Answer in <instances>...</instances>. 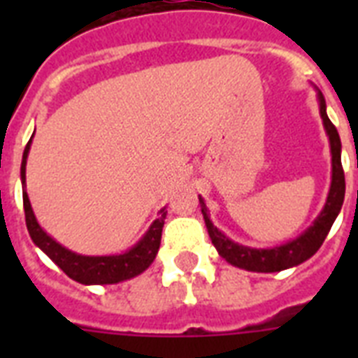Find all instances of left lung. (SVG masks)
I'll use <instances>...</instances> for the list:
<instances>
[{"label": "left lung", "mask_w": 358, "mask_h": 358, "mask_svg": "<svg viewBox=\"0 0 358 358\" xmlns=\"http://www.w3.org/2000/svg\"><path fill=\"white\" fill-rule=\"evenodd\" d=\"M317 102H320V115H322L323 128L327 131L329 145H331L333 176H331V187H329L325 206L320 212V215L314 219V223L303 234L288 241V243L271 247V249H255V247L239 245L230 238H227L212 223L210 212H208L206 204H204V199L199 196L204 223H206L208 234H210L213 247L217 249V252L223 256L224 260L232 264V266L239 267V269H247V271L255 273H277L282 271V269H288V267L299 266L305 260H308L310 256L316 255L317 249L322 247V243L327 238L334 219L338 217L345 195V178L344 169H342V143H340V135L334 128V124L327 117V106H325V98H323L322 91H317Z\"/></svg>", "instance_id": "1"}]
</instances>
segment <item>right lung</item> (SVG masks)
<instances>
[{"label":"right lung","mask_w":358,"mask_h":358,"mask_svg":"<svg viewBox=\"0 0 358 358\" xmlns=\"http://www.w3.org/2000/svg\"><path fill=\"white\" fill-rule=\"evenodd\" d=\"M35 135V134H33ZM31 139L24 150L22 157V169H20V176H22V193H24V212H25V224L29 230V236L33 243L44 252V255L57 264L72 280L81 284H117L128 278H134L137 275L148 269L154 258H156L159 243H162V230L165 224L167 212L165 208L159 210V217L150 224V229L146 230L145 236L137 241V243L128 249L122 255H109V256H85L78 255L74 250L66 249L61 243H57L50 234H46L42 227L36 221L33 208H31L29 196L25 191V163L29 156Z\"/></svg>","instance_id":"right-lung-1"}]
</instances>
